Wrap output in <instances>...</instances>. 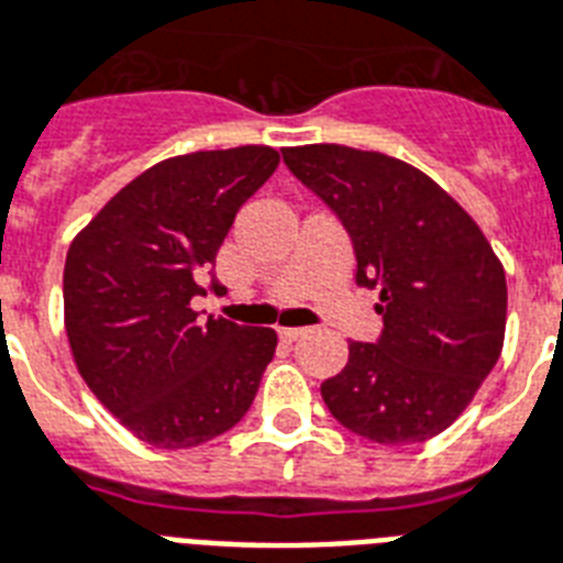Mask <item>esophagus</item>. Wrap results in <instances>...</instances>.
<instances>
[{
  "label": "esophagus",
  "mask_w": 563,
  "mask_h": 563,
  "mask_svg": "<svg viewBox=\"0 0 563 563\" xmlns=\"http://www.w3.org/2000/svg\"><path fill=\"white\" fill-rule=\"evenodd\" d=\"M306 335V329H300V327H286V329H280V338L283 341H297V338H303Z\"/></svg>",
  "instance_id": "34e87169"
}]
</instances>
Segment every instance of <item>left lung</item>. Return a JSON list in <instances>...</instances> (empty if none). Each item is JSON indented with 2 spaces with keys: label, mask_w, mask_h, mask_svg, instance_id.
<instances>
[{
  "label": "left lung",
  "mask_w": 563,
  "mask_h": 563,
  "mask_svg": "<svg viewBox=\"0 0 563 563\" xmlns=\"http://www.w3.org/2000/svg\"><path fill=\"white\" fill-rule=\"evenodd\" d=\"M283 162L341 225L355 283L376 289L382 335L350 344L321 385L329 413L378 445L442 433L500 358L506 274L468 213L433 178L385 153L309 144Z\"/></svg>",
  "instance_id": "obj_1"
}]
</instances>
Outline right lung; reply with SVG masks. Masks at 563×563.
<instances>
[{
    "instance_id": "add662e5",
    "label": "right lung",
    "mask_w": 563,
    "mask_h": 563,
    "mask_svg": "<svg viewBox=\"0 0 563 563\" xmlns=\"http://www.w3.org/2000/svg\"><path fill=\"white\" fill-rule=\"evenodd\" d=\"M280 155L234 147L176 155L118 190L75 236L63 272L71 355L89 390L155 448H194L249 413L277 346L268 327L190 309L236 210Z\"/></svg>"
}]
</instances>
